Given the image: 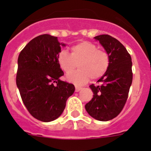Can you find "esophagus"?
<instances>
[{"mask_svg": "<svg viewBox=\"0 0 151 151\" xmlns=\"http://www.w3.org/2000/svg\"><path fill=\"white\" fill-rule=\"evenodd\" d=\"M82 88L78 87V86H76V91L78 92V91H79L82 90Z\"/></svg>", "mask_w": 151, "mask_h": 151, "instance_id": "esophagus-1", "label": "esophagus"}]
</instances>
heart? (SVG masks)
<instances>
[{
    "label": "heart",
    "mask_w": 151,
    "mask_h": 151,
    "mask_svg": "<svg viewBox=\"0 0 151 151\" xmlns=\"http://www.w3.org/2000/svg\"><path fill=\"white\" fill-rule=\"evenodd\" d=\"M70 54L62 50L57 56V63L64 73H70L77 65L79 70L66 76L68 82L83 85L90 78L97 80L106 74L110 67V57L106 52L98 50L97 45L82 41L72 46Z\"/></svg>",
    "instance_id": "heart-1"
}]
</instances>
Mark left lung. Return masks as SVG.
<instances>
[{
  "instance_id": "1",
  "label": "left lung",
  "mask_w": 151,
  "mask_h": 151,
  "mask_svg": "<svg viewBox=\"0 0 151 151\" xmlns=\"http://www.w3.org/2000/svg\"><path fill=\"white\" fill-rule=\"evenodd\" d=\"M110 57V67L97 82L91 85L94 95L85 104L89 115L99 121H109L120 113L127 101L132 82V62L127 50L117 39L108 35L94 37Z\"/></svg>"
}]
</instances>
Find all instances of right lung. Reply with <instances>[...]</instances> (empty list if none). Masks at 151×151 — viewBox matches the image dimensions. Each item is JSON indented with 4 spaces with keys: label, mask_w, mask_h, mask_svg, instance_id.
Masks as SVG:
<instances>
[{
    "label": "right lung",
    "mask_w": 151,
    "mask_h": 151,
    "mask_svg": "<svg viewBox=\"0 0 151 151\" xmlns=\"http://www.w3.org/2000/svg\"><path fill=\"white\" fill-rule=\"evenodd\" d=\"M65 46L57 37L41 35L31 40L19 55L17 88L29 113L42 122L58 118L75 91L73 84L60 79L64 73L57 56Z\"/></svg>",
    "instance_id": "right-lung-1"
}]
</instances>
